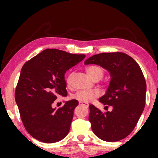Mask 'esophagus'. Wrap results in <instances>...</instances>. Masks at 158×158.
I'll return each mask as SVG.
<instances>
[{
  "label": "esophagus",
  "instance_id": "esophagus-1",
  "mask_svg": "<svg viewBox=\"0 0 158 158\" xmlns=\"http://www.w3.org/2000/svg\"><path fill=\"white\" fill-rule=\"evenodd\" d=\"M79 105H80V106H85V107H86V108L88 107V103H85L79 102Z\"/></svg>",
  "mask_w": 158,
  "mask_h": 158
}]
</instances>
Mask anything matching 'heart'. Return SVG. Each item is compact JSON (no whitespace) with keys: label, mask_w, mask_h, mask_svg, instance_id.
Masks as SVG:
<instances>
[{"label":"heart","mask_w":158,"mask_h":158,"mask_svg":"<svg viewBox=\"0 0 158 158\" xmlns=\"http://www.w3.org/2000/svg\"><path fill=\"white\" fill-rule=\"evenodd\" d=\"M86 72L93 79L96 80V81L101 79L104 75L103 68L100 65H98V64L88 65L86 68ZM73 75H74V74H73V72L70 73L67 75L66 83L69 86L72 85ZM98 92L95 90H80L73 95V98L75 100L78 101L79 102L88 103L94 100L95 98H96L98 96Z\"/></svg>","instance_id":"heart-1"}]
</instances>
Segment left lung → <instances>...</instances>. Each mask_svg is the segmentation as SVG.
<instances>
[{
	"instance_id": "1",
	"label": "left lung",
	"mask_w": 158,
	"mask_h": 158,
	"mask_svg": "<svg viewBox=\"0 0 158 158\" xmlns=\"http://www.w3.org/2000/svg\"><path fill=\"white\" fill-rule=\"evenodd\" d=\"M84 63L100 65L111 76L106 94L99 101L112 106L113 110L102 112L90 104L88 119L92 130L104 141H119L133 131L145 106L147 86L141 68L132 57L120 52L93 55Z\"/></svg>"
}]
</instances>
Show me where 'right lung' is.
<instances>
[{"label":"right lung","instance_id":"add662e5","mask_svg":"<svg viewBox=\"0 0 158 158\" xmlns=\"http://www.w3.org/2000/svg\"><path fill=\"white\" fill-rule=\"evenodd\" d=\"M85 55L47 49L23 64L15 90V100L23 126L31 136L45 143L63 139L70 128L75 99L55 109L52 103L68 95L64 74Z\"/></svg>","mask_w":158,"mask_h":158}]
</instances>
